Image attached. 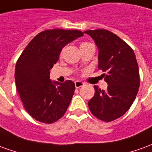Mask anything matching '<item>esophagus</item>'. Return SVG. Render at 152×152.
I'll return each instance as SVG.
<instances>
[{
	"label": "esophagus",
	"instance_id": "obj_1",
	"mask_svg": "<svg viewBox=\"0 0 152 152\" xmlns=\"http://www.w3.org/2000/svg\"><path fill=\"white\" fill-rule=\"evenodd\" d=\"M74 85H75V88H81V87H83V86L84 85V83L81 81H75Z\"/></svg>",
	"mask_w": 152,
	"mask_h": 152
}]
</instances>
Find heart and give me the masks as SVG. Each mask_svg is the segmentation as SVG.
<instances>
[{
	"label": "heart",
	"mask_w": 152,
	"mask_h": 152,
	"mask_svg": "<svg viewBox=\"0 0 152 152\" xmlns=\"http://www.w3.org/2000/svg\"><path fill=\"white\" fill-rule=\"evenodd\" d=\"M83 44H88V43H83V44H82V45H83Z\"/></svg>",
	"instance_id": "b5f03b06"
}]
</instances>
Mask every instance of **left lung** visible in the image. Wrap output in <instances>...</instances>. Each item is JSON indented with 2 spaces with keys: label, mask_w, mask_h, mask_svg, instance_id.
<instances>
[{
  "label": "left lung",
  "mask_w": 152,
  "mask_h": 152,
  "mask_svg": "<svg viewBox=\"0 0 152 152\" xmlns=\"http://www.w3.org/2000/svg\"><path fill=\"white\" fill-rule=\"evenodd\" d=\"M84 33L94 40L98 48V69L108 87L101 90L94 86L95 94L88 102L91 114L110 122L125 114L134 102L140 85L139 71L133 49L110 31L88 30Z\"/></svg>",
  "instance_id": "left-lung-1"
}]
</instances>
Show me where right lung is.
<instances>
[{
	"label": "right lung",
	"instance_id": "add662e5",
	"mask_svg": "<svg viewBox=\"0 0 152 152\" xmlns=\"http://www.w3.org/2000/svg\"><path fill=\"white\" fill-rule=\"evenodd\" d=\"M83 33L50 29L38 33L21 54L15 65L17 91L27 112L37 121L51 124L64 115L74 96L75 85L52 81L50 70L66 45Z\"/></svg>",
	"mask_w": 152,
	"mask_h": 152
}]
</instances>
